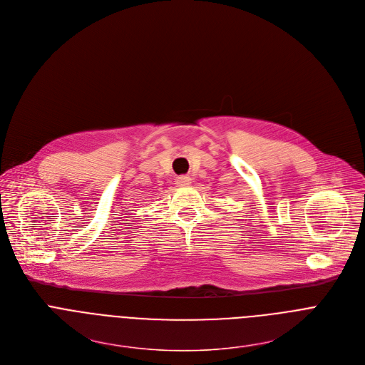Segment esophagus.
Instances as JSON below:
<instances>
[{"label":"esophagus","mask_w":365,"mask_h":365,"mask_svg":"<svg viewBox=\"0 0 365 365\" xmlns=\"http://www.w3.org/2000/svg\"><path fill=\"white\" fill-rule=\"evenodd\" d=\"M192 183V179L189 176H179L176 179V185L178 186H189Z\"/></svg>","instance_id":"1"}]
</instances>
